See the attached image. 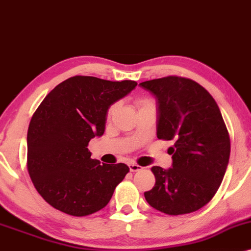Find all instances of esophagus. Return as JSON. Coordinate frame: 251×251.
I'll return each instance as SVG.
<instances>
[{"instance_id":"esophagus-1","label":"esophagus","mask_w":251,"mask_h":251,"mask_svg":"<svg viewBox=\"0 0 251 251\" xmlns=\"http://www.w3.org/2000/svg\"><path fill=\"white\" fill-rule=\"evenodd\" d=\"M129 170H130V172H137V171L142 170V167H141L140 165H137V163L130 162L129 163Z\"/></svg>"}]
</instances>
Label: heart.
I'll return each instance as SVG.
<instances>
[{
    "label": "heart",
    "instance_id": "obj_1",
    "mask_svg": "<svg viewBox=\"0 0 251 251\" xmlns=\"http://www.w3.org/2000/svg\"><path fill=\"white\" fill-rule=\"evenodd\" d=\"M145 103H148V100H139L140 105H141V104H145ZM112 109H114V106H111V108L108 110V116L112 112Z\"/></svg>",
    "mask_w": 251,
    "mask_h": 251
}]
</instances>
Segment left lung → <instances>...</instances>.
Masks as SVG:
<instances>
[{
    "label": "left lung",
    "instance_id": "left-lung-1",
    "mask_svg": "<svg viewBox=\"0 0 251 251\" xmlns=\"http://www.w3.org/2000/svg\"><path fill=\"white\" fill-rule=\"evenodd\" d=\"M159 105L157 139L168 148L173 167L153 166L155 185L145 192L151 207L171 216L201 209L215 197L230 156V136L216 100L197 81L168 75L143 81Z\"/></svg>",
    "mask_w": 251,
    "mask_h": 251
}]
</instances>
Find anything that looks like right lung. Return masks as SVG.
Listing matches in <instances>:
<instances>
[{"label": "right lung", "instance_id": "right-lung-1", "mask_svg": "<svg viewBox=\"0 0 251 251\" xmlns=\"http://www.w3.org/2000/svg\"><path fill=\"white\" fill-rule=\"evenodd\" d=\"M137 85L75 75L58 84L38 106L27 133V168L50 206L70 216H89L110 201L129 172L125 163L91 159L92 137L102 136L109 106Z\"/></svg>", "mask_w": 251, "mask_h": 251}]
</instances>
